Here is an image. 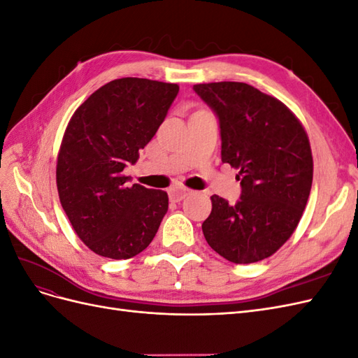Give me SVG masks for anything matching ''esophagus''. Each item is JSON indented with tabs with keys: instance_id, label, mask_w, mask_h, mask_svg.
<instances>
[{
	"instance_id": "obj_1",
	"label": "esophagus",
	"mask_w": 358,
	"mask_h": 358,
	"mask_svg": "<svg viewBox=\"0 0 358 358\" xmlns=\"http://www.w3.org/2000/svg\"><path fill=\"white\" fill-rule=\"evenodd\" d=\"M189 192H191V189H188L185 187H175V188H171L170 192H169L170 200L171 201H180V200L185 199Z\"/></svg>"
}]
</instances>
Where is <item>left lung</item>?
<instances>
[{"instance_id": "8db88e82", "label": "left lung", "mask_w": 358, "mask_h": 358, "mask_svg": "<svg viewBox=\"0 0 358 358\" xmlns=\"http://www.w3.org/2000/svg\"><path fill=\"white\" fill-rule=\"evenodd\" d=\"M194 91L218 116L222 162L239 169L242 187L236 204L210 197L203 234L231 263L262 262L289 239L306 208L313 176L308 134L282 101L248 83H199Z\"/></svg>"}]
</instances>
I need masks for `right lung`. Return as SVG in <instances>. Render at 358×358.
Instances as JSON below:
<instances>
[{
  "label": "right lung",
  "instance_id": "add662e5",
  "mask_svg": "<svg viewBox=\"0 0 358 358\" xmlns=\"http://www.w3.org/2000/svg\"><path fill=\"white\" fill-rule=\"evenodd\" d=\"M178 92L176 83L116 79L71 116L58 154L57 187L73 230L92 252L127 259L155 237L169 209L167 192L128 187L124 169L138 159Z\"/></svg>",
  "mask_w": 358,
  "mask_h": 358
}]
</instances>
